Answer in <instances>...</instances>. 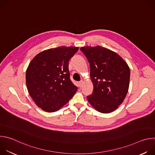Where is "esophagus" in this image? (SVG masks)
Segmentation results:
<instances>
[{
    "mask_svg": "<svg viewBox=\"0 0 155 155\" xmlns=\"http://www.w3.org/2000/svg\"><path fill=\"white\" fill-rule=\"evenodd\" d=\"M83 81L82 80H81L80 81H79V82H78V86H79L80 87H81V85H82V84H83Z\"/></svg>",
    "mask_w": 155,
    "mask_h": 155,
    "instance_id": "1",
    "label": "esophagus"
}]
</instances>
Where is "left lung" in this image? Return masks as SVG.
<instances>
[{
    "label": "left lung",
    "mask_w": 155,
    "mask_h": 155,
    "mask_svg": "<svg viewBox=\"0 0 155 155\" xmlns=\"http://www.w3.org/2000/svg\"><path fill=\"white\" fill-rule=\"evenodd\" d=\"M90 66L94 86L93 93L87 96L98 112L110 113L123 102L129 89L130 70L117 53L101 46L80 48Z\"/></svg>",
    "instance_id": "8db88e82"
}]
</instances>
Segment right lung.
<instances>
[{
    "label": "right lung",
    "instance_id": "add662e5",
    "mask_svg": "<svg viewBox=\"0 0 155 155\" xmlns=\"http://www.w3.org/2000/svg\"><path fill=\"white\" fill-rule=\"evenodd\" d=\"M78 50V47H59L41 51L31 61L26 74L28 90L45 112L57 111L77 91L70 78L69 61Z\"/></svg>",
    "mask_w": 155,
    "mask_h": 155
}]
</instances>
